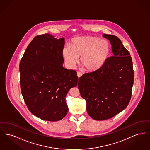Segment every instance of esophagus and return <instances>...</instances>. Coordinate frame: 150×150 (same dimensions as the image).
<instances>
[{
	"label": "esophagus",
	"instance_id": "esophagus-1",
	"mask_svg": "<svg viewBox=\"0 0 150 150\" xmlns=\"http://www.w3.org/2000/svg\"><path fill=\"white\" fill-rule=\"evenodd\" d=\"M82 73L81 72H77V75H78V78H80V77H81V76H82Z\"/></svg>",
	"mask_w": 150,
	"mask_h": 150
}]
</instances>
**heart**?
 Returning a JSON list of instances; mask_svg holds the SVG:
<instances>
[{
    "instance_id": "obj_1",
    "label": "heart",
    "mask_w": 150,
    "mask_h": 150,
    "mask_svg": "<svg viewBox=\"0 0 150 150\" xmlns=\"http://www.w3.org/2000/svg\"><path fill=\"white\" fill-rule=\"evenodd\" d=\"M62 50V56L70 67H74L80 58V64L88 71L100 69L110 56L111 45L106 40L96 36H79L72 39Z\"/></svg>"
}]
</instances>
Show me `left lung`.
Wrapping results in <instances>:
<instances>
[{
    "mask_svg": "<svg viewBox=\"0 0 150 150\" xmlns=\"http://www.w3.org/2000/svg\"><path fill=\"white\" fill-rule=\"evenodd\" d=\"M110 40L113 56L97 70L84 74L79 79L81 96L88 115L96 120H107L124 110L131 99L134 82L132 57L119 38L103 34Z\"/></svg>",
    "mask_w": 150,
    "mask_h": 150,
    "instance_id": "8db88e82",
    "label": "left lung"
}]
</instances>
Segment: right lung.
<instances>
[{
  "mask_svg": "<svg viewBox=\"0 0 150 150\" xmlns=\"http://www.w3.org/2000/svg\"><path fill=\"white\" fill-rule=\"evenodd\" d=\"M64 38L35 36L20 63L22 94L29 111L44 120H61L68 112L65 98L77 86V72L63 67Z\"/></svg>",
  "mask_w": 150,
  "mask_h": 150,
  "instance_id": "obj_1",
  "label": "right lung"
}]
</instances>
